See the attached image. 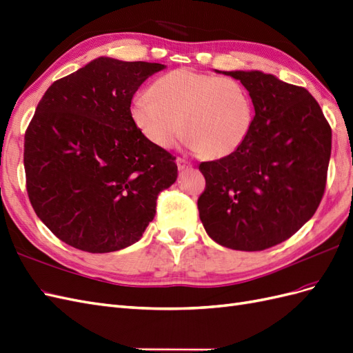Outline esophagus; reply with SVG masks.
I'll list each match as a JSON object with an SVG mask.
<instances>
[{
    "label": "esophagus",
    "instance_id": "obj_1",
    "mask_svg": "<svg viewBox=\"0 0 353 353\" xmlns=\"http://www.w3.org/2000/svg\"><path fill=\"white\" fill-rule=\"evenodd\" d=\"M176 165H178L179 170H184V169L191 168V163H188L187 160H184V159H176Z\"/></svg>",
    "mask_w": 353,
    "mask_h": 353
}]
</instances>
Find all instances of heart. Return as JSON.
<instances>
[{"instance_id":"heart-1","label":"heart","mask_w":353,"mask_h":353,"mask_svg":"<svg viewBox=\"0 0 353 353\" xmlns=\"http://www.w3.org/2000/svg\"><path fill=\"white\" fill-rule=\"evenodd\" d=\"M130 112L138 130L157 147H169L183 128L184 145L213 159L236 152L253 123L252 99L239 81L190 68L156 79L150 94L132 100Z\"/></svg>"}]
</instances>
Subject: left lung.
Instances as JSON below:
<instances>
[{
    "instance_id": "1",
    "label": "left lung",
    "mask_w": 353,
    "mask_h": 353,
    "mask_svg": "<svg viewBox=\"0 0 353 353\" xmlns=\"http://www.w3.org/2000/svg\"><path fill=\"white\" fill-rule=\"evenodd\" d=\"M243 83L254 108L236 152L199 169L200 219L212 240L244 252L290 239L314 216L325 190L331 128L307 90L261 70L221 72Z\"/></svg>"
}]
</instances>
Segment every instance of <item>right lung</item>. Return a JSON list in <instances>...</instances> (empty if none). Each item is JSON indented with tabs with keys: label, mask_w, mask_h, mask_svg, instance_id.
Segmentation results:
<instances>
[{
	"label": "right lung",
	"mask_w": 353,
	"mask_h": 353,
	"mask_svg": "<svg viewBox=\"0 0 353 353\" xmlns=\"http://www.w3.org/2000/svg\"><path fill=\"white\" fill-rule=\"evenodd\" d=\"M160 63L99 57L56 81L25 134L26 188L57 239L90 253L128 248L178 176L175 157L138 130L131 101Z\"/></svg>",
	"instance_id": "obj_1"
}]
</instances>
